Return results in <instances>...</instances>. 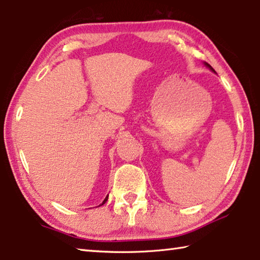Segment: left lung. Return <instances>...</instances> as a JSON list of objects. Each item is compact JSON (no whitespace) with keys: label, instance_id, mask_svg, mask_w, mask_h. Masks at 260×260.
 <instances>
[{"label":"left lung","instance_id":"left-lung-1","mask_svg":"<svg viewBox=\"0 0 260 260\" xmlns=\"http://www.w3.org/2000/svg\"><path fill=\"white\" fill-rule=\"evenodd\" d=\"M204 64H205V65H206V67H208V68H209V69L211 70V71H212V72H215V71H214V70H213V68H212V67H211V65H209L208 63H204Z\"/></svg>","mask_w":260,"mask_h":260}]
</instances>
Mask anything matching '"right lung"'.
<instances>
[{"label": "right lung", "mask_w": 260, "mask_h": 260, "mask_svg": "<svg viewBox=\"0 0 260 260\" xmlns=\"http://www.w3.org/2000/svg\"><path fill=\"white\" fill-rule=\"evenodd\" d=\"M108 196H109V195H108ZM108 196H107V197H105V199H104V201L102 202V204H100V206H101V205H103V204H105V202H107V201H108Z\"/></svg>", "instance_id": "obj_1"}]
</instances>
